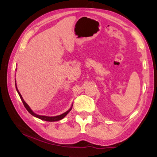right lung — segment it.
Wrapping results in <instances>:
<instances>
[{
	"mask_svg": "<svg viewBox=\"0 0 157 157\" xmlns=\"http://www.w3.org/2000/svg\"><path fill=\"white\" fill-rule=\"evenodd\" d=\"M16 88H17V92H18V95H19V96H20V98H21V100H22V102H23V105H24V107H25L26 109L28 110V112L30 113L31 114V115L35 116V117H36V118L41 119V120L46 121H49V122H54V121H59V120H62V118H64V117H65L66 115H67L69 111H70L71 110V109H72V107H71V108L70 109L68 110L67 111H66V112L63 113H62V114H61V115H59V116H57L49 117V116H39V115H37V114L34 113L33 112V111L31 110V109H30V107H29V106L28 105L27 103H26V102H25V101L23 100L22 96H21V94L19 93V91H18V89H17V84H16Z\"/></svg>",
	"mask_w": 157,
	"mask_h": 157,
	"instance_id": "right-lung-1",
	"label": "right lung"
}]
</instances>
